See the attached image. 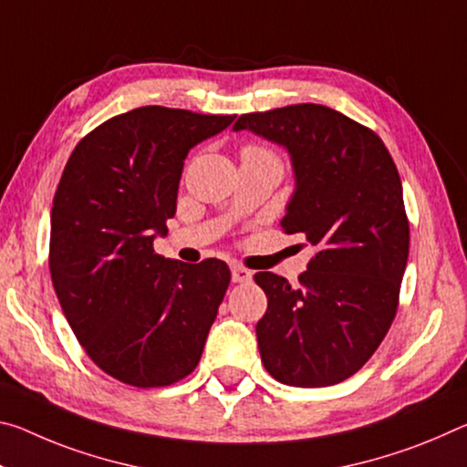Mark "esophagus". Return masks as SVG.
Returning <instances> with one entry per match:
<instances>
[{
    "mask_svg": "<svg viewBox=\"0 0 467 467\" xmlns=\"http://www.w3.org/2000/svg\"><path fill=\"white\" fill-rule=\"evenodd\" d=\"M231 274H233V283H247V280H251V270L243 268V265H233L231 268Z\"/></svg>",
    "mask_w": 467,
    "mask_h": 467,
    "instance_id": "34e87169",
    "label": "esophagus"
}]
</instances>
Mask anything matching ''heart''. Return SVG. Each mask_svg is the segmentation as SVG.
Returning a JSON list of instances; mask_svg holds the SVG:
<instances>
[{
    "instance_id": "1",
    "label": "heart",
    "mask_w": 467,
    "mask_h": 467,
    "mask_svg": "<svg viewBox=\"0 0 467 467\" xmlns=\"http://www.w3.org/2000/svg\"><path fill=\"white\" fill-rule=\"evenodd\" d=\"M247 153H257V155H265V158H270V153H265L262 150H255V147H251V150H247Z\"/></svg>"
}]
</instances>
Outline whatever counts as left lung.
Masks as SVG:
<instances>
[{
	"label": "left lung",
	"instance_id": "8db88e82",
	"mask_svg": "<svg viewBox=\"0 0 467 467\" xmlns=\"http://www.w3.org/2000/svg\"><path fill=\"white\" fill-rule=\"evenodd\" d=\"M285 147L295 191L280 226L314 247L299 285L257 272L268 297L257 345L268 372L303 389L343 382L372 358L397 314L410 255V222L397 166L380 137L317 103L243 114Z\"/></svg>",
	"mask_w": 467,
	"mask_h": 467
}]
</instances>
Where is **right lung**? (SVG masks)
<instances>
[{"instance_id":"obj_1","label":"right lung","mask_w":467,"mask_h":467,"mask_svg":"<svg viewBox=\"0 0 467 467\" xmlns=\"http://www.w3.org/2000/svg\"><path fill=\"white\" fill-rule=\"evenodd\" d=\"M234 116L143 106L74 147L51 207L49 272L74 337L103 372L168 387L193 372L231 283L220 260L153 251L176 213L184 158Z\"/></svg>"}]
</instances>
